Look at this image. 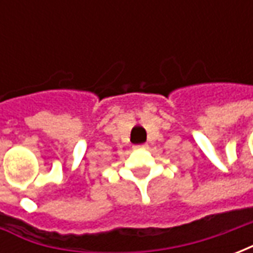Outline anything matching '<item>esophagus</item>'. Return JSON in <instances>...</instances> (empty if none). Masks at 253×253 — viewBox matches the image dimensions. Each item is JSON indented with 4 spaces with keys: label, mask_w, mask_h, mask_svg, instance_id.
<instances>
[{
    "label": "esophagus",
    "mask_w": 253,
    "mask_h": 253,
    "mask_svg": "<svg viewBox=\"0 0 253 253\" xmlns=\"http://www.w3.org/2000/svg\"><path fill=\"white\" fill-rule=\"evenodd\" d=\"M132 148L135 149V150H137V149H145L146 148V143H142V145H134Z\"/></svg>",
    "instance_id": "obj_1"
}]
</instances>
